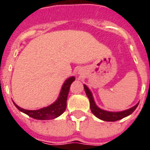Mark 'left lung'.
<instances>
[{
	"instance_id": "1",
	"label": "left lung",
	"mask_w": 150,
	"mask_h": 150,
	"mask_svg": "<svg viewBox=\"0 0 150 150\" xmlns=\"http://www.w3.org/2000/svg\"><path fill=\"white\" fill-rule=\"evenodd\" d=\"M84 86V90L86 94L88 96L89 101H90V108H91V112L94 114L95 116L98 117L99 119L102 120H105V121H116V120H119L123 119L124 117L128 116L130 114H132L134 110H135L137 107L138 106V104H136L134 107L129 108L128 110L123 111V112H108V111H104L100 109V108H98L96 104H95L94 99L91 95V92L86 85Z\"/></svg>"
}]
</instances>
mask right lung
Returning <instances> with one entry per match:
<instances>
[{
    "label": "right lung",
    "mask_w": 150,
    "mask_h": 150,
    "mask_svg": "<svg viewBox=\"0 0 150 150\" xmlns=\"http://www.w3.org/2000/svg\"><path fill=\"white\" fill-rule=\"evenodd\" d=\"M75 77H71V78L67 79L65 81V83L62 85V90L59 95V99L48 107L43 108L38 110H25L21 108L17 104H14L16 108L18 110L21 111L22 112L25 113L26 115L30 116L34 119L37 120H51L54 119L56 117H58L60 115H62V113L64 112L67 108V96H68L69 90H70V87L73 82L75 81Z\"/></svg>",
    "instance_id": "obj_1"
}]
</instances>
